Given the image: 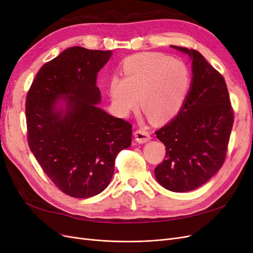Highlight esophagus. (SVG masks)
<instances>
[{"mask_svg":"<svg viewBox=\"0 0 253 253\" xmlns=\"http://www.w3.org/2000/svg\"><path fill=\"white\" fill-rule=\"evenodd\" d=\"M135 139L137 142L144 143L151 139V134L145 128H138L135 132Z\"/></svg>","mask_w":253,"mask_h":253,"instance_id":"esophagus-1","label":"esophagus"}]
</instances>
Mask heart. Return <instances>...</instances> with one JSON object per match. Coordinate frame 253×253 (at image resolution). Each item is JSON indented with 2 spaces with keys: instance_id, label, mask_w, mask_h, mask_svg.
<instances>
[{
  "instance_id": "b5f03b06",
  "label": "heart",
  "mask_w": 253,
  "mask_h": 253,
  "mask_svg": "<svg viewBox=\"0 0 253 253\" xmlns=\"http://www.w3.org/2000/svg\"><path fill=\"white\" fill-rule=\"evenodd\" d=\"M124 77L110 81V97L115 110L126 116L139 103L155 121L174 117L185 103L191 75L180 60L159 52L129 56L121 64Z\"/></svg>"
}]
</instances>
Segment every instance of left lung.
Here are the masks:
<instances>
[{"instance_id": "obj_1", "label": "left lung", "mask_w": 253, "mask_h": 253, "mask_svg": "<svg viewBox=\"0 0 253 253\" xmlns=\"http://www.w3.org/2000/svg\"><path fill=\"white\" fill-rule=\"evenodd\" d=\"M171 47L192 59L193 77L177 116L155 132L166 145L155 177L167 190L188 192L203 186L223 166L234 114L223 76L197 50Z\"/></svg>"}]
</instances>
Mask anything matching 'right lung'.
<instances>
[{"label":"right lung","instance_id":"right-lung-1","mask_svg":"<svg viewBox=\"0 0 253 253\" xmlns=\"http://www.w3.org/2000/svg\"><path fill=\"white\" fill-rule=\"evenodd\" d=\"M111 56L112 50L67 48L40 68L26 96L29 149L49 179L72 197L101 193L117 154L132 143L131 124L97 106V75Z\"/></svg>","mask_w":253,"mask_h":253}]
</instances>
